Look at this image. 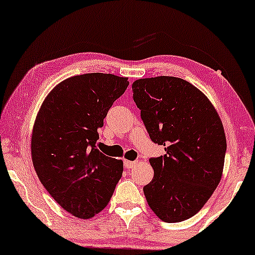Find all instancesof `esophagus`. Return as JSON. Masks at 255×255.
<instances>
[{"mask_svg": "<svg viewBox=\"0 0 255 255\" xmlns=\"http://www.w3.org/2000/svg\"><path fill=\"white\" fill-rule=\"evenodd\" d=\"M125 167H126V169H131L134 168V167L137 165V161H129V160H125L124 162Z\"/></svg>", "mask_w": 255, "mask_h": 255, "instance_id": "34e87169", "label": "esophagus"}]
</instances>
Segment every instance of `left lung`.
<instances>
[{
  "label": "left lung",
  "instance_id": "1",
  "mask_svg": "<svg viewBox=\"0 0 255 255\" xmlns=\"http://www.w3.org/2000/svg\"><path fill=\"white\" fill-rule=\"evenodd\" d=\"M152 142L166 154L151 158L154 176L143 188L147 204L165 222L197 214L221 180L227 139L222 121L210 100L183 79L155 77L132 83Z\"/></svg>",
  "mask_w": 255,
  "mask_h": 255
}]
</instances>
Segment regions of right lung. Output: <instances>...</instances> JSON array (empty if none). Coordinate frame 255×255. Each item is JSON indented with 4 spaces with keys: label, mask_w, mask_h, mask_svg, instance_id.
Listing matches in <instances>:
<instances>
[{
    "label": "right lung",
    "mask_w": 255,
    "mask_h": 255,
    "mask_svg": "<svg viewBox=\"0 0 255 255\" xmlns=\"http://www.w3.org/2000/svg\"><path fill=\"white\" fill-rule=\"evenodd\" d=\"M128 78L87 73L58 83L45 97L33 126L35 172L60 206L79 219L103 211L123 175V160L96 149L98 128Z\"/></svg>",
    "instance_id": "1"
}]
</instances>
